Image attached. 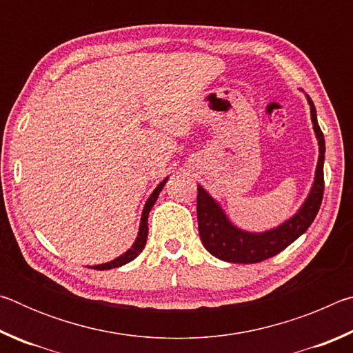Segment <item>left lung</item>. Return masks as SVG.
<instances>
[{"label":"left lung","mask_w":353,"mask_h":353,"mask_svg":"<svg viewBox=\"0 0 353 353\" xmlns=\"http://www.w3.org/2000/svg\"><path fill=\"white\" fill-rule=\"evenodd\" d=\"M313 130L318 140L319 157L314 171V181L310 193L291 218L274 229L265 232H248L236 227L227 216L219 202L198 185V225L204 248L213 256L229 263H259L282 252L292 241H296L316 218L324 194V159L325 140L318 124L316 109L312 98L305 94Z\"/></svg>","instance_id":"left-lung-1"}]
</instances>
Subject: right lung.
<instances>
[{
  "label": "right lung",
  "instance_id": "1",
  "mask_svg": "<svg viewBox=\"0 0 353 353\" xmlns=\"http://www.w3.org/2000/svg\"><path fill=\"white\" fill-rule=\"evenodd\" d=\"M166 181H168V177H165L162 182H160L157 187H155V190L151 193V196H149L145 207H143V212H141V219H140V227H139V234H137V238L132 246H130L126 252H124L123 255L117 256L115 260L112 261H107V263H103V265H94L92 266L93 270H98V271H105V270H113V268H119L123 265H126V263L132 261L134 259H137V256L140 255V252L143 249H145V244H146V240H148V216H149V212H151V208L154 207L155 201H157L160 191L163 190Z\"/></svg>",
  "mask_w": 353,
  "mask_h": 353
}]
</instances>
